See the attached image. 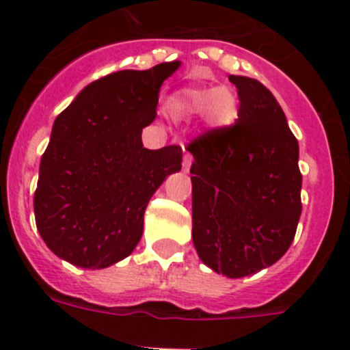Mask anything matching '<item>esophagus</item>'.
Instances as JSON below:
<instances>
[{"label": "esophagus", "mask_w": 350, "mask_h": 350, "mask_svg": "<svg viewBox=\"0 0 350 350\" xmlns=\"http://www.w3.org/2000/svg\"><path fill=\"white\" fill-rule=\"evenodd\" d=\"M191 162H193V159H191L190 153H185V157H183V169H185V171H188L191 165Z\"/></svg>", "instance_id": "obj_1"}]
</instances>
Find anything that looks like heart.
I'll use <instances>...</instances> for the list:
<instances>
[{
  "label": "heart",
  "instance_id": "obj_1",
  "mask_svg": "<svg viewBox=\"0 0 350 350\" xmlns=\"http://www.w3.org/2000/svg\"><path fill=\"white\" fill-rule=\"evenodd\" d=\"M167 111L178 120H190L204 115L209 127L226 129L237 122L241 106L237 94L226 87H188L169 97Z\"/></svg>",
  "mask_w": 350,
  "mask_h": 350
}]
</instances>
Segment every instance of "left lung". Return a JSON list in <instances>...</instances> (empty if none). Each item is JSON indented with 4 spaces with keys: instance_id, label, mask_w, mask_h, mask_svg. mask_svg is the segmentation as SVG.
<instances>
[{
    "instance_id": "8db88e82",
    "label": "left lung",
    "mask_w": 350,
    "mask_h": 350,
    "mask_svg": "<svg viewBox=\"0 0 350 350\" xmlns=\"http://www.w3.org/2000/svg\"><path fill=\"white\" fill-rule=\"evenodd\" d=\"M241 113L187 146L193 155L191 239L198 258L230 279L273 265L301 214L298 141L265 85L230 75Z\"/></svg>"
}]
</instances>
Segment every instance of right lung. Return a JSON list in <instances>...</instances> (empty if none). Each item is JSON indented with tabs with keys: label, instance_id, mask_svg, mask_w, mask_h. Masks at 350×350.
<instances>
[{
	"label": "right lung",
	"instance_id": "add662e5",
	"mask_svg": "<svg viewBox=\"0 0 350 350\" xmlns=\"http://www.w3.org/2000/svg\"><path fill=\"white\" fill-rule=\"evenodd\" d=\"M179 61L124 69L87 85L55 118L34 191L38 232L53 254L106 269L134 251L152 195L181 169L183 150L143 148L159 92Z\"/></svg>",
	"mask_w": 350,
	"mask_h": 350
}]
</instances>
